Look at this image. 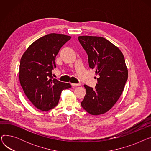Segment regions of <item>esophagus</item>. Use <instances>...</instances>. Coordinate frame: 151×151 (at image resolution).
<instances>
[{
    "mask_svg": "<svg viewBox=\"0 0 151 151\" xmlns=\"http://www.w3.org/2000/svg\"><path fill=\"white\" fill-rule=\"evenodd\" d=\"M80 85H81L80 84H74V83L71 84V86H72L73 87H78V86H80Z\"/></svg>",
    "mask_w": 151,
    "mask_h": 151,
    "instance_id": "obj_1",
    "label": "esophagus"
}]
</instances>
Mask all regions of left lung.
<instances>
[{
  "instance_id": "8db88e82",
  "label": "left lung",
  "mask_w": 151,
  "mask_h": 151,
  "mask_svg": "<svg viewBox=\"0 0 151 151\" xmlns=\"http://www.w3.org/2000/svg\"><path fill=\"white\" fill-rule=\"evenodd\" d=\"M79 42L88 55L89 65L98 78L96 88L84 84L86 93L81 105L92 115L105 113L119 99L128 79L124 55L105 38L80 36Z\"/></svg>"
}]
</instances>
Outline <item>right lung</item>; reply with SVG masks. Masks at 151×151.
Masks as SVG:
<instances>
[{
  "mask_svg": "<svg viewBox=\"0 0 151 151\" xmlns=\"http://www.w3.org/2000/svg\"><path fill=\"white\" fill-rule=\"evenodd\" d=\"M71 37L50 34L38 38L23 54L19 65V81L26 96L37 108L47 111L59 103L61 92L70 83L54 79L52 71L55 57Z\"/></svg>",
  "mask_w": 151,
  "mask_h": 151,
  "instance_id": "right-lung-1",
  "label": "right lung"
}]
</instances>
